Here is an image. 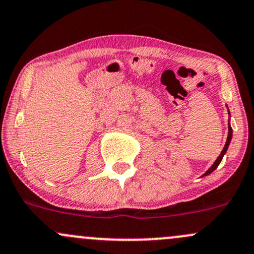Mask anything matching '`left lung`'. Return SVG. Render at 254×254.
Segmentation results:
<instances>
[{
	"label": "left lung",
	"instance_id": "left-lung-1",
	"mask_svg": "<svg viewBox=\"0 0 254 254\" xmlns=\"http://www.w3.org/2000/svg\"><path fill=\"white\" fill-rule=\"evenodd\" d=\"M227 108H228V106H227ZM228 114H229V123H228V138H227V142H225V144H224V147H223V149H222L221 154H219V157L216 159V161H214V163L212 164V166H211V168L208 169L207 171H206L205 174L202 175L201 177L208 176V175H210V174H212V172L214 171V170H216L217 168H218V165H219V164H221V161H222L223 157H224L225 153H227L228 147H229L231 138H233V129H231V125H230V117H231V116H230V112H229V108H228Z\"/></svg>",
	"mask_w": 254,
	"mask_h": 254
}]
</instances>
